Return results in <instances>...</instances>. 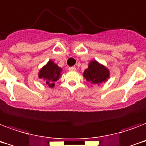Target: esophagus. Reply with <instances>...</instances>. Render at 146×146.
Segmentation results:
<instances>
[{"label": "esophagus", "mask_w": 146, "mask_h": 146, "mask_svg": "<svg viewBox=\"0 0 146 146\" xmlns=\"http://www.w3.org/2000/svg\"><path fill=\"white\" fill-rule=\"evenodd\" d=\"M68 70H69V71H71V72H75V71L77 70V68L75 67H74V66H73V67L68 68Z\"/></svg>", "instance_id": "1"}]
</instances>
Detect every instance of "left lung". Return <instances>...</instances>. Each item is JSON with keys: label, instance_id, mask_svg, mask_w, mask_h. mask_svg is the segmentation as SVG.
Instances as JSON below:
<instances>
[{"label": "left lung", "instance_id": "obj_1", "mask_svg": "<svg viewBox=\"0 0 146 146\" xmlns=\"http://www.w3.org/2000/svg\"><path fill=\"white\" fill-rule=\"evenodd\" d=\"M83 76L93 84L100 85L106 83L110 78V72L108 68L99 62L93 59L88 64V68L84 70Z\"/></svg>", "mask_w": 146, "mask_h": 146}]
</instances>
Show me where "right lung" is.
<instances>
[{
  "instance_id": "right-lung-1",
  "label": "right lung",
  "mask_w": 146,
  "mask_h": 146,
  "mask_svg": "<svg viewBox=\"0 0 146 146\" xmlns=\"http://www.w3.org/2000/svg\"><path fill=\"white\" fill-rule=\"evenodd\" d=\"M62 68L50 59L39 70L38 76L39 78L44 80L49 87L53 88L56 82L62 76Z\"/></svg>"
}]
</instances>
